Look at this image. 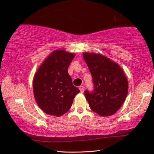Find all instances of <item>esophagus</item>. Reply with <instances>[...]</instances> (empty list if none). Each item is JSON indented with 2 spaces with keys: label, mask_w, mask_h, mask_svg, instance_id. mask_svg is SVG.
<instances>
[{
  "label": "esophagus",
  "mask_w": 154,
  "mask_h": 154,
  "mask_svg": "<svg viewBox=\"0 0 154 154\" xmlns=\"http://www.w3.org/2000/svg\"><path fill=\"white\" fill-rule=\"evenodd\" d=\"M79 90L80 91H81V93H83V92H84V86L83 85H81L79 87Z\"/></svg>",
  "instance_id": "1"
}]
</instances>
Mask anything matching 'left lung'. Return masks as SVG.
<instances>
[{
    "label": "left lung",
    "instance_id": "8db88e82",
    "mask_svg": "<svg viewBox=\"0 0 154 154\" xmlns=\"http://www.w3.org/2000/svg\"><path fill=\"white\" fill-rule=\"evenodd\" d=\"M83 56L94 87L92 92H84L90 109L101 116H112L125 100L127 77L119 64L102 54L83 52Z\"/></svg>",
    "mask_w": 154,
    "mask_h": 154
}]
</instances>
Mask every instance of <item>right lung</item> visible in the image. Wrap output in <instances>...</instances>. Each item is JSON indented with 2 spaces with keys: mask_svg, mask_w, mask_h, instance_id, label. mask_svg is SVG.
Instances as JSON below:
<instances>
[{
  "mask_svg": "<svg viewBox=\"0 0 154 154\" xmlns=\"http://www.w3.org/2000/svg\"><path fill=\"white\" fill-rule=\"evenodd\" d=\"M75 54L64 50L52 52L37 69L33 90L37 104L47 114L60 117L70 109L80 90L72 83L68 67Z\"/></svg>",
  "mask_w": 154,
  "mask_h": 154,
  "instance_id": "right-lung-1",
  "label": "right lung"
}]
</instances>
